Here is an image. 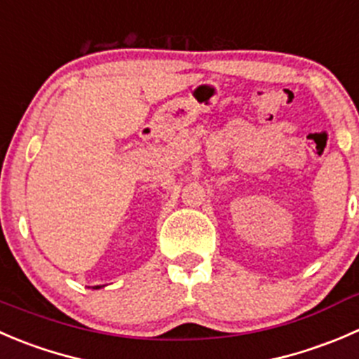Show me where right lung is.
I'll return each instance as SVG.
<instances>
[{
  "label": "right lung",
  "instance_id": "obj_1",
  "mask_svg": "<svg viewBox=\"0 0 359 359\" xmlns=\"http://www.w3.org/2000/svg\"><path fill=\"white\" fill-rule=\"evenodd\" d=\"M94 288H95V290H97V288H101V286H94Z\"/></svg>",
  "mask_w": 359,
  "mask_h": 359
}]
</instances>
